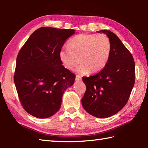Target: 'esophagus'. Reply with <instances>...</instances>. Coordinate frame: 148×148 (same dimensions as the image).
<instances>
[{
    "mask_svg": "<svg viewBox=\"0 0 148 148\" xmlns=\"http://www.w3.org/2000/svg\"><path fill=\"white\" fill-rule=\"evenodd\" d=\"M76 81H77V82H80V81H82V77H80L79 76H76Z\"/></svg>",
    "mask_w": 148,
    "mask_h": 148,
    "instance_id": "34e87169",
    "label": "esophagus"
}]
</instances>
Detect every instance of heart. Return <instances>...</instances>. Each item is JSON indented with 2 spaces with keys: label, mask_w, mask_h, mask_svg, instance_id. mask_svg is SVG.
Segmentation results:
<instances>
[{
  "label": "heart",
  "mask_w": 148,
  "mask_h": 148,
  "mask_svg": "<svg viewBox=\"0 0 148 148\" xmlns=\"http://www.w3.org/2000/svg\"><path fill=\"white\" fill-rule=\"evenodd\" d=\"M68 48L59 52V58L65 68L71 70L80 61L76 69L80 74L97 73L108 61L111 42L104 34H82L72 38L67 43Z\"/></svg>",
  "instance_id": "heart-1"
}]
</instances>
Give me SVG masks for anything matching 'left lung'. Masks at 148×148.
Returning <instances> with one entry per match:
<instances>
[{"label": "left lung", "instance_id": "left-lung-1", "mask_svg": "<svg viewBox=\"0 0 148 148\" xmlns=\"http://www.w3.org/2000/svg\"><path fill=\"white\" fill-rule=\"evenodd\" d=\"M111 42V53L104 68L99 73L83 77L86 91L82 104L87 112L106 118L119 112L129 99L135 82L133 57L114 32L102 30Z\"/></svg>", "mask_w": 148, "mask_h": 148}]
</instances>
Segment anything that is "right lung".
<instances>
[{"instance_id":"right-lung-1","label":"right lung","mask_w":148,"mask_h":148,"mask_svg":"<svg viewBox=\"0 0 148 148\" xmlns=\"http://www.w3.org/2000/svg\"><path fill=\"white\" fill-rule=\"evenodd\" d=\"M74 29L43 27L35 31L20 49L14 74L19 99L25 110L37 118L59 111L65 90L76 76L64 68L59 52Z\"/></svg>"}]
</instances>
